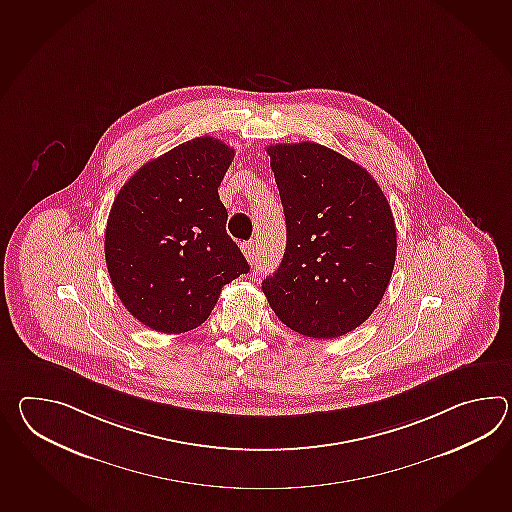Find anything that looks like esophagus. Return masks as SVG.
<instances>
[{
    "label": "esophagus",
    "mask_w": 512,
    "mask_h": 512,
    "mask_svg": "<svg viewBox=\"0 0 512 512\" xmlns=\"http://www.w3.org/2000/svg\"><path fill=\"white\" fill-rule=\"evenodd\" d=\"M242 253H244V257L250 261V264H253L255 259H257V242H253V240L244 242V244H242Z\"/></svg>",
    "instance_id": "1"
}]
</instances>
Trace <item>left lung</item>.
<instances>
[{"label": "left lung", "instance_id": "1", "mask_svg": "<svg viewBox=\"0 0 512 512\" xmlns=\"http://www.w3.org/2000/svg\"><path fill=\"white\" fill-rule=\"evenodd\" d=\"M286 250L262 292L286 327L330 340L360 327L382 301L397 257L395 218L358 163L318 143L272 145Z\"/></svg>", "mask_w": 512, "mask_h": 512}]
</instances>
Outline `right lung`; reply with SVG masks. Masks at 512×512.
Here are the masks:
<instances>
[{
	"label": "right lung",
	"mask_w": 512,
	"mask_h": 512,
	"mask_svg": "<svg viewBox=\"0 0 512 512\" xmlns=\"http://www.w3.org/2000/svg\"><path fill=\"white\" fill-rule=\"evenodd\" d=\"M233 158L226 143L196 137L145 163L115 196L106 266L121 303L148 329L200 327L222 288L250 272L218 196Z\"/></svg>",
	"instance_id": "1"
}]
</instances>
